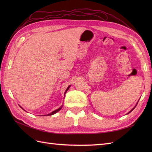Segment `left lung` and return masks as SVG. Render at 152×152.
<instances>
[{
    "mask_svg": "<svg viewBox=\"0 0 152 152\" xmlns=\"http://www.w3.org/2000/svg\"><path fill=\"white\" fill-rule=\"evenodd\" d=\"M138 102H139V101H138ZM137 103H138V102H137ZM137 103H136V106H135V107H134V108H132V110H131V111H129V112H128V113H127V114H128V113H131V112H132V110H134V108H135V107H136V105H137Z\"/></svg>",
    "mask_w": 152,
    "mask_h": 152,
    "instance_id": "left-lung-1",
    "label": "left lung"
}]
</instances>
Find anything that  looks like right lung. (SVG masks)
<instances>
[{
    "label": "right lung",
    "mask_w": 152,
    "mask_h": 152,
    "mask_svg": "<svg viewBox=\"0 0 152 152\" xmlns=\"http://www.w3.org/2000/svg\"><path fill=\"white\" fill-rule=\"evenodd\" d=\"M70 86H69L68 87H67V88H66V91H65V94H64V95H65V94H66V91L69 89V88H70ZM20 107L23 109V108L21 107V106H20ZM62 107H63V105H61V107H59V108H58V109H56V110H54V111H53V112H52L51 113H49V114H47V115H45V116H48V115H54V114H55V113H56L57 112H58L59 111V110H60L61 108H62Z\"/></svg>",
    "instance_id": "obj_1"
}]
</instances>
